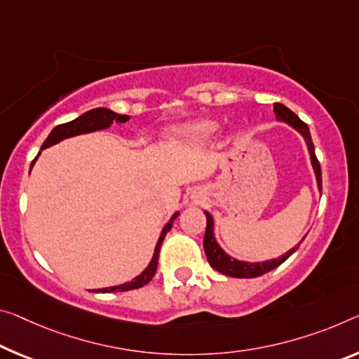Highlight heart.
<instances>
[{
	"mask_svg": "<svg viewBox=\"0 0 359 359\" xmlns=\"http://www.w3.org/2000/svg\"><path fill=\"white\" fill-rule=\"evenodd\" d=\"M219 130H220V126L217 121H212V119H200V121H195L191 124H187V126L174 129L172 134L190 142H204L210 137H214Z\"/></svg>",
	"mask_w": 359,
	"mask_h": 359,
	"instance_id": "heart-1",
	"label": "heart"
}]
</instances>
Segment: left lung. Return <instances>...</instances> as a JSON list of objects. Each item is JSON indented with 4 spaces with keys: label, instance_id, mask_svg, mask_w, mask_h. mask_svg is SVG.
Listing matches in <instances>:
<instances>
[{
    "label": "left lung",
    "instance_id": "8db88e82",
    "mask_svg": "<svg viewBox=\"0 0 359 359\" xmlns=\"http://www.w3.org/2000/svg\"><path fill=\"white\" fill-rule=\"evenodd\" d=\"M273 111H275L278 121L287 123L289 126H292L295 130H299V133L302 134L305 144H306V147H309L311 166H313V170H315L316 182H318V190L321 191L323 190L321 166H320V161H318V158L315 155V145H313L309 126H306V124L297 115H295L294 111L289 110L286 105L275 104V105H273ZM204 214H206V222H208L206 233H204V241H203L204 252H206L209 265L212 266L214 270L220 271L222 275H226V276H231V278H257L260 275H264V273H269L273 269H276V266H280L283 262H286L299 249L300 243L297 244V246H294L292 249H289V251L284 255H281V257L265 260V262H254V264H251V262H243V260L231 259L230 255L219 246V243L215 241L212 215H210L209 212H204Z\"/></svg>",
    "mask_w": 359,
    "mask_h": 359
}]
</instances>
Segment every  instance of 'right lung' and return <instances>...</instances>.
<instances>
[{"mask_svg": "<svg viewBox=\"0 0 359 359\" xmlns=\"http://www.w3.org/2000/svg\"><path fill=\"white\" fill-rule=\"evenodd\" d=\"M129 119L128 115H119V113H115L111 110H108V108H94V110H89L86 113H83L81 116H78L76 119H73V121H68L64 124H59V126H55L53 130H50V134L48 135V139L44 140V144L41 147V150L48 149V147H53L55 144H59L60 140L68 139V137H75V135L79 134H88V133H94V130H102V129H107L110 128L113 123H126ZM41 153V151H39ZM38 153V155H39ZM38 158V156H36ZM36 158L32 161V168L33 164H35ZM30 168V170H32ZM179 212H175L170 220L168 222L166 225H164V229L161 231V235H159V240L155 246V254H153V257L150 260V264L147 269L140 273L139 276H135L133 281L129 283H124V284H119V286H111V287H104V289H94L93 292H124V291H130V289H139L142 286H145L147 283L151 281V278L155 276L156 273V266H158V257H159V249H161V244L164 236H166V233L172 229V224L174 220L177 219Z\"/></svg>", "mask_w": 359, "mask_h": 359, "instance_id": "obj_1", "label": "right lung"}]
</instances>
